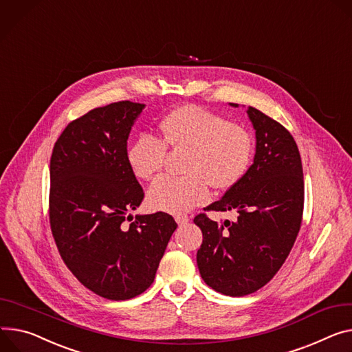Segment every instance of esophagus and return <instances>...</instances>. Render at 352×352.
Here are the masks:
<instances>
[{"label":"esophagus","instance_id":"34e87169","mask_svg":"<svg viewBox=\"0 0 352 352\" xmlns=\"http://www.w3.org/2000/svg\"><path fill=\"white\" fill-rule=\"evenodd\" d=\"M175 220H176V223H177L179 226H184V224H187V221H188V215H186V214H177L176 217H175Z\"/></svg>","mask_w":352,"mask_h":352}]
</instances>
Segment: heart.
<instances>
[{"label":"heart","mask_w":352,"mask_h":352,"mask_svg":"<svg viewBox=\"0 0 352 352\" xmlns=\"http://www.w3.org/2000/svg\"><path fill=\"white\" fill-rule=\"evenodd\" d=\"M162 140L142 133L126 157L133 175L151 180L165 165L166 151L188 149L184 177L162 176L148 190V204L157 211L179 214L204 204L210 186L217 190L236 184L247 173L254 153L248 129L197 105H184L159 124Z\"/></svg>","instance_id":"b5f03b06"}]
</instances>
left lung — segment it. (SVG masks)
I'll return each instance as SVG.
<instances>
[{
  "label": "left lung",
  "instance_id": "8db88e82",
  "mask_svg": "<svg viewBox=\"0 0 352 352\" xmlns=\"http://www.w3.org/2000/svg\"><path fill=\"white\" fill-rule=\"evenodd\" d=\"M234 105V104H232ZM256 133L254 164L221 200L204 211L235 210V223L195 217L203 232L197 266L203 280L226 296H245L263 287L289 256L300 231L305 182L299 148L278 121L248 108Z\"/></svg>",
  "mask_w": 352,
  "mask_h": 352
}]
</instances>
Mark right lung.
Segmentation results:
<instances>
[{"instance_id":"right-lung-1","label":"right lung","mask_w":352,"mask_h":352,"mask_svg":"<svg viewBox=\"0 0 352 352\" xmlns=\"http://www.w3.org/2000/svg\"><path fill=\"white\" fill-rule=\"evenodd\" d=\"M144 104L117 101L67 124L50 156L49 223L70 272L96 294L126 300L153 282L177 224L157 211L128 215L144 200L126 141Z\"/></svg>"}]
</instances>
